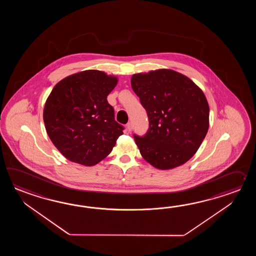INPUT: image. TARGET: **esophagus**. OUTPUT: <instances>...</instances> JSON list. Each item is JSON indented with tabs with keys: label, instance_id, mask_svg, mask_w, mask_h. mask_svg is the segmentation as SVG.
<instances>
[{
	"label": "esophagus",
	"instance_id": "obj_1",
	"mask_svg": "<svg viewBox=\"0 0 256 256\" xmlns=\"http://www.w3.org/2000/svg\"><path fill=\"white\" fill-rule=\"evenodd\" d=\"M126 129L128 132H132V122H128L127 124H126Z\"/></svg>",
	"mask_w": 256,
	"mask_h": 256
}]
</instances>
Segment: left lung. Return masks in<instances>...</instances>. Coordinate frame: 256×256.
Instances as JSON below:
<instances>
[{
	"label": "left lung",
	"mask_w": 256,
	"mask_h": 256,
	"mask_svg": "<svg viewBox=\"0 0 256 256\" xmlns=\"http://www.w3.org/2000/svg\"><path fill=\"white\" fill-rule=\"evenodd\" d=\"M130 85L149 120L144 136L134 134L142 156L162 170L188 161L208 129L210 108L202 90L172 70L134 74Z\"/></svg>",
	"instance_id": "8db88e82"
}]
</instances>
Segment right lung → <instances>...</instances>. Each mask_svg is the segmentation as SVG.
<instances>
[{
    "instance_id": "obj_1",
    "label": "right lung",
    "mask_w": 256,
    "mask_h": 256,
    "mask_svg": "<svg viewBox=\"0 0 256 256\" xmlns=\"http://www.w3.org/2000/svg\"><path fill=\"white\" fill-rule=\"evenodd\" d=\"M118 78L85 70L60 80L44 104V122L50 140L66 159L94 166L106 158L124 132L107 96Z\"/></svg>"
}]
</instances>
